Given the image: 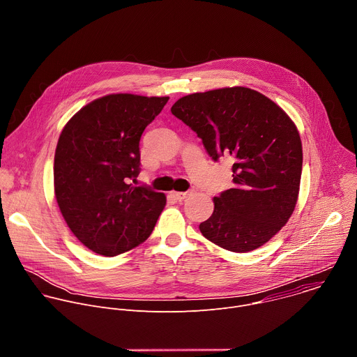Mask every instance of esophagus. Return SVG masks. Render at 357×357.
Listing matches in <instances>:
<instances>
[{
    "mask_svg": "<svg viewBox=\"0 0 357 357\" xmlns=\"http://www.w3.org/2000/svg\"><path fill=\"white\" fill-rule=\"evenodd\" d=\"M171 196H172L175 200H179V202H182L183 199H186V196H188V192H171Z\"/></svg>",
    "mask_w": 357,
    "mask_h": 357,
    "instance_id": "1",
    "label": "esophagus"
}]
</instances>
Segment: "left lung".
Listing matches in <instances>:
<instances>
[{
	"label": "left lung",
	"mask_w": 357,
	"mask_h": 357,
	"mask_svg": "<svg viewBox=\"0 0 357 357\" xmlns=\"http://www.w3.org/2000/svg\"><path fill=\"white\" fill-rule=\"evenodd\" d=\"M171 112L202 138L212 160L233 161L234 188L213 199L200 233L234 252L266 244L298 200L302 144L292 120L264 94L240 86L188 94Z\"/></svg>",
	"instance_id": "8db88e82"
}]
</instances>
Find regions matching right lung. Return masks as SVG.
Returning <instances> with one entry per match:
<instances>
[{
	"instance_id": "right-lung-1",
	"label": "right lung",
	"mask_w": 357,
	"mask_h": 357,
	"mask_svg": "<svg viewBox=\"0 0 357 357\" xmlns=\"http://www.w3.org/2000/svg\"><path fill=\"white\" fill-rule=\"evenodd\" d=\"M169 97L109 94L80 109L63 127L54 164L55 196L72 233L91 251L114 257L144 243L167 196L132 186L139 139Z\"/></svg>"
}]
</instances>
